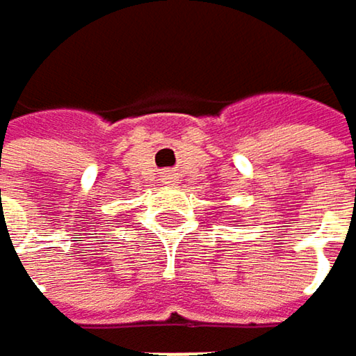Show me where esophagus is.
Segmentation results:
<instances>
[{
	"mask_svg": "<svg viewBox=\"0 0 356 356\" xmlns=\"http://www.w3.org/2000/svg\"><path fill=\"white\" fill-rule=\"evenodd\" d=\"M179 181V177H177V172H162V184L164 186H172Z\"/></svg>",
	"mask_w": 356,
	"mask_h": 356,
	"instance_id": "1",
	"label": "esophagus"
}]
</instances>
